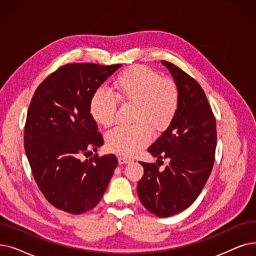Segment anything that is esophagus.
I'll use <instances>...</instances> for the list:
<instances>
[{"label": "esophagus", "mask_w": 256, "mask_h": 256, "mask_svg": "<svg viewBox=\"0 0 256 256\" xmlns=\"http://www.w3.org/2000/svg\"><path fill=\"white\" fill-rule=\"evenodd\" d=\"M118 161H119V164H128V163L132 162V160L126 157H119Z\"/></svg>", "instance_id": "obj_1"}]
</instances>
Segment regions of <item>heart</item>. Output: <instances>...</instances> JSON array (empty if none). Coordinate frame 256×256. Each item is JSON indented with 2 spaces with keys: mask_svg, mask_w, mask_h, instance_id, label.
<instances>
[{
  "mask_svg": "<svg viewBox=\"0 0 256 256\" xmlns=\"http://www.w3.org/2000/svg\"><path fill=\"white\" fill-rule=\"evenodd\" d=\"M117 99L132 102V121L130 126H118L106 134L110 150L134 156L152 138V130L161 132L168 128L179 108V90L170 78L146 66H134L122 72L114 82V94L98 88L90 100V113L102 126L113 124L117 112Z\"/></svg>",
  "mask_w": 256,
  "mask_h": 256,
  "instance_id": "1",
  "label": "heart"
}]
</instances>
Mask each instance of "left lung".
<instances>
[{"mask_svg":"<svg viewBox=\"0 0 256 256\" xmlns=\"http://www.w3.org/2000/svg\"><path fill=\"white\" fill-rule=\"evenodd\" d=\"M162 64L179 90V108L168 128L148 148L158 158L157 164L139 162L144 174L137 194L150 214L168 218L190 207L205 186L214 163L216 124L198 82L176 64ZM162 158L170 161L163 171L158 170Z\"/></svg>","mask_w":256,"mask_h":256,"instance_id":"8db88e82","label":"left lung"}]
</instances>
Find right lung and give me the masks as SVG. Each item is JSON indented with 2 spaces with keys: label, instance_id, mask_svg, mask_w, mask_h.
Returning a JSON list of instances; mask_svg holds the SVG:
<instances>
[{
  "label": "right lung",
  "instance_id": "add662e5",
  "mask_svg": "<svg viewBox=\"0 0 256 256\" xmlns=\"http://www.w3.org/2000/svg\"><path fill=\"white\" fill-rule=\"evenodd\" d=\"M121 64H66L36 90L28 108L24 146L33 178L55 208L82 214L100 201L118 160L115 154L80 160L104 144L90 113L97 88Z\"/></svg>",
  "mask_w": 256,
  "mask_h": 256
}]
</instances>
